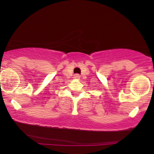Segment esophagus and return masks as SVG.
<instances>
[{
  "label": "esophagus",
  "instance_id": "esophagus-1",
  "mask_svg": "<svg viewBox=\"0 0 154 154\" xmlns=\"http://www.w3.org/2000/svg\"><path fill=\"white\" fill-rule=\"evenodd\" d=\"M75 78H77V79H79V75H75Z\"/></svg>",
  "mask_w": 154,
  "mask_h": 154
}]
</instances>
